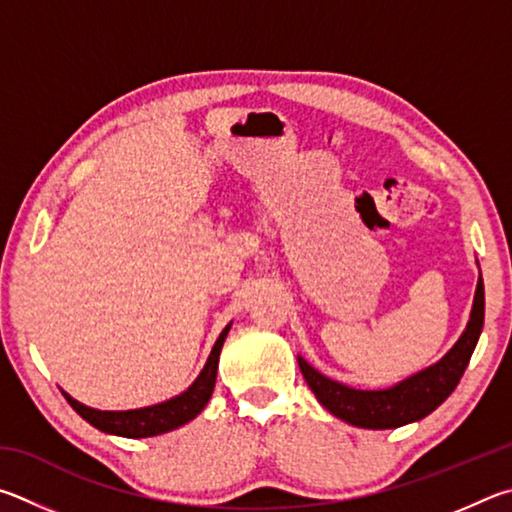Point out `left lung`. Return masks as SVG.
<instances>
[{"label":"left lung","instance_id":"obj_1","mask_svg":"<svg viewBox=\"0 0 512 512\" xmlns=\"http://www.w3.org/2000/svg\"><path fill=\"white\" fill-rule=\"evenodd\" d=\"M483 310H486V297H483V279L479 276L477 294H474L472 315L468 328L459 342L447 353L441 362L429 369L420 371L411 378L384 391H360L346 384L321 375L317 369L299 357V369L306 378L308 387L315 393L317 400L330 414L346 420L355 427L364 429H393L407 423H414L432 414V411L447 400V396L456 389L461 375L468 369V362L479 342L483 328Z\"/></svg>","mask_w":512,"mask_h":512}]
</instances>
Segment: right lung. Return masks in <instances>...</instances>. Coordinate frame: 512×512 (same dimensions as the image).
<instances>
[{
	"label": "right lung",
	"instance_id": "add662e5",
	"mask_svg": "<svg viewBox=\"0 0 512 512\" xmlns=\"http://www.w3.org/2000/svg\"><path fill=\"white\" fill-rule=\"evenodd\" d=\"M229 328L231 326H227L220 333L218 342H215L213 351L209 355V360H206L202 373L197 375V380L191 384V387H188L184 393H179L177 398L161 402V405L130 409V411H98V409L80 405L78 400L67 396V393H62V396L67 398L69 405L74 407L89 425L101 429V432L128 436V438H148V436L166 434L170 429H177L186 425L188 420H193L204 409L206 402H209L215 387V375H218L220 351Z\"/></svg>",
	"mask_w": 512,
	"mask_h": 512
}]
</instances>
